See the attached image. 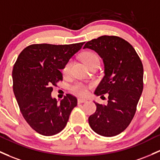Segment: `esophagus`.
<instances>
[{
    "label": "esophagus",
    "instance_id": "34e87169",
    "mask_svg": "<svg viewBox=\"0 0 160 160\" xmlns=\"http://www.w3.org/2000/svg\"><path fill=\"white\" fill-rule=\"evenodd\" d=\"M78 103H83V102H87V100L85 99H81V98H79L78 100H77Z\"/></svg>",
    "mask_w": 160,
    "mask_h": 160
}]
</instances>
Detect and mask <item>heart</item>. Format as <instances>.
Instances as JSON below:
<instances>
[{"label": "heart", "instance_id": "b5f03b06", "mask_svg": "<svg viewBox=\"0 0 160 160\" xmlns=\"http://www.w3.org/2000/svg\"><path fill=\"white\" fill-rule=\"evenodd\" d=\"M81 60L83 62L87 68H90L91 66L93 65H99V58L97 54H96L93 52H87L83 53L81 57ZM72 67V61H68L66 63L65 65L64 66L62 69V73L64 76H68L70 75ZM71 91L73 93L78 95V96H86L88 92V88L85 84L82 83H76L73 84L71 87Z\"/></svg>", "mask_w": 160, "mask_h": 160}]
</instances>
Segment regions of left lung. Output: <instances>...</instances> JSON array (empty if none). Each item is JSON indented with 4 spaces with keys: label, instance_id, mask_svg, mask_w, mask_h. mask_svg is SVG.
Returning a JSON list of instances; mask_svg holds the SVG:
<instances>
[{
    "label": "left lung",
    "instance_id": "1",
    "mask_svg": "<svg viewBox=\"0 0 160 160\" xmlns=\"http://www.w3.org/2000/svg\"><path fill=\"white\" fill-rule=\"evenodd\" d=\"M83 48L95 51L104 63L105 76L95 94H108L106 106L95 102L96 111L89 117V124L98 134L115 136L127 128L135 115L143 88V64L132 45L118 36H100Z\"/></svg>",
    "mask_w": 160,
    "mask_h": 160
}]
</instances>
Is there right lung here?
<instances>
[{"mask_svg": "<svg viewBox=\"0 0 160 160\" xmlns=\"http://www.w3.org/2000/svg\"><path fill=\"white\" fill-rule=\"evenodd\" d=\"M83 44H33L19 54L12 72L13 92L24 119L38 134L61 132L77 106V98L71 94L58 104L51 93L63 80L61 70Z\"/></svg>", "mask_w": 160, "mask_h": 160, "instance_id": "right-lung-1", "label": "right lung"}]
</instances>
